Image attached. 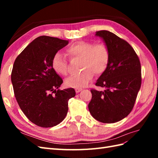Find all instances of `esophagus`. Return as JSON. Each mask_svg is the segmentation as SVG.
<instances>
[{
  "mask_svg": "<svg viewBox=\"0 0 158 158\" xmlns=\"http://www.w3.org/2000/svg\"><path fill=\"white\" fill-rule=\"evenodd\" d=\"M83 89L82 88H75V92L76 93H79Z\"/></svg>",
  "mask_w": 158,
  "mask_h": 158,
  "instance_id": "34e87169",
  "label": "esophagus"
}]
</instances>
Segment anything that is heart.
I'll return each mask as SVG.
<instances>
[{
  "label": "heart",
  "mask_w": 158,
  "mask_h": 158,
  "mask_svg": "<svg viewBox=\"0 0 158 158\" xmlns=\"http://www.w3.org/2000/svg\"><path fill=\"white\" fill-rule=\"evenodd\" d=\"M70 58H81L80 69L82 71L66 80L67 86L82 88L91 81L94 76L101 75L105 72L110 61V50L105 43H94L79 41L74 43L66 49ZM53 69L60 75H68L67 61L62 53L56 52L52 60Z\"/></svg>",
  "instance_id": "1"
}]
</instances>
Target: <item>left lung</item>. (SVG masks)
Instances as JSON below:
<instances>
[{"mask_svg":"<svg viewBox=\"0 0 158 158\" xmlns=\"http://www.w3.org/2000/svg\"><path fill=\"white\" fill-rule=\"evenodd\" d=\"M110 50L109 66L92 89L88 105L94 118L100 122L115 123L132 111L141 85V66L138 56L128 43L107 31L96 32Z\"/></svg>","mask_w":158,"mask_h":158,"instance_id":"8db88e82","label":"left lung"}]
</instances>
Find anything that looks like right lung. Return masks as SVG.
Returning <instances> with one entry per match:
<instances>
[{"instance_id":"1","label":"right lung","mask_w":158,"mask_h":158,"mask_svg":"<svg viewBox=\"0 0 158 158\" xmlns=\"http://www.w3.org/2000/svg\"><path fill=\"white\" fill-rule=\"evenodd\" d=\"M69 41L41 36L17 57L11 82L17 102L27 118L36 126L58 125L68 113V101L75 96L73 88L58 89L63 80L52 66L53 55Z\"/></svg>"}]
</instances>
